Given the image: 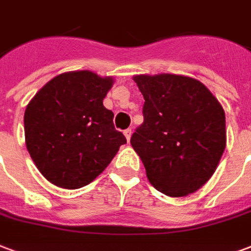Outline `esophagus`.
<instances>
[{
    "instance_id": "obj_1",
    "label": "esophagus",
    "mask_w": 251,
    "mask_h": 251,
    "mask_svg": "<svg viewBox=\"0 0 251 251\" xmlns=\"http://www.w3.org/2000/svg\"><path fill=\"white\" fill-rule=\"evenodd\" d=\"M124 134H125L126 140H127V142L130 141V137H131V129H126L125 131H124Z\"/></svg>"
}]
</instances>
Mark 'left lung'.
<instances>
[{"label": "left lung", "instance_id": "8db88e82", "mask_svg": "<svg viewBox=\"0 0 251 251\" xmlns=\"http://www.w3.org/2000/svg\"><path fill=\"white\" fill-rule=\"evenodd\" d=\"M144 122L130 138L150 183L170 197L205 185L226 146L225 111L203 83L176 74L135 75Z\"/></svg>", "mask_w": 251, "mask_h": 251}]
</instances>
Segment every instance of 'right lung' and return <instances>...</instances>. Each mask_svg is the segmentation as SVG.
<instances>
[{"mask_svg":"<svg viewBox=\"0 0 251 251\" xmlns=\"http://www.w3.org/2000/svg\"><path fill=\"white\" fill-rule=\"evenodd\" d=\"M111 85L110 77L70 72L49 81L29 102L24 116L27 151L55 186L89 185L126 144L113 111L102 103Z\"/></svg>","mask_w":251,"mask_h":251,"instance_id":"right-lung-1","label":"right lung"}]
</instances>
